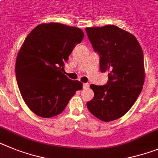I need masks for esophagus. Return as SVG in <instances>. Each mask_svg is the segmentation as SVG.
Returning a JSON list of instances; mask_svg holds the SVG:
<instances>
[{"mask_svg":"<svg viewBox=\"0 0 158 158\" xmlns=\"http://www.w3.org/2000/svg\"><path fill=\"white\" fill-rule=\"evenodd\" d=\"M89 87V83H84L83 84V89H88Z\"/></svg>","mask_w":158,"mask_h":158,"instance_id":"1","label":"esophagus"}]
</instances>
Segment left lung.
<instances>
[{
    "label": "left lung",
    "instance_id": "8db88e82",
    "mask_svg": "<svg viewBox=\"0 0 158 158\" xmlns=\"http://www.w3.org/2000/svg\"><path fill=\"white\" fill-rule=\"evenodd\" d=\"M100 69L109 73L104 85H91L94 97L87 108L96 118L112 121L125 115L137 101L145 81L143 51L136 37L115 25L86 28Z\"/></svg>",
    "mask_w": 158,
    "mask_h": 158
}]
</instances>
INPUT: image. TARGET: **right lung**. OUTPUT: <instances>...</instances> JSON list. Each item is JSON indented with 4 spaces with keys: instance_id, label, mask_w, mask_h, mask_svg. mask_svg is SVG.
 <instances>
[{
    "instance_id": "right-lung-1",
    "label": "right lung",
    "mask_w": 158,
    "mask_h": 158,
    "mask_svg": "<svg viewBox=\"0 0 158 158\" xmlns=\"http://www.w3.org/2000/svg\"><path fill=\"white\" fill-rule=\"evenodd\" d=\"M84 33L60 23L37 25L23 43L16 60V78L23 100L31 111L49 118L62 113L82 83L63 73Z\"/></svg>"
}]
</instances>
